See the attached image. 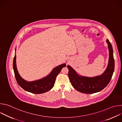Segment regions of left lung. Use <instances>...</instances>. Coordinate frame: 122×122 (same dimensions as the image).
Segmentation results:
<instances>
[{
    "label": "left lung",
    "mask_w": 122,
    "mask_h": 122,
    "mask_svg": "<svg viewBox=\"0 0 122 122\" xmlns=\"http://www.w3.org/2000/svg\"><path fill=\"white\" fill-rule=\"evenodd\" d=\"M109 50V59L108 66L102 75L95 77L80 76L69 66L68 68V77L73 87L78 91L84 94H93L98 92L110 82L114 70V59L113 55L112 45L107 40Z\"/></svg>",
    "instance_id": "obj_1"
}]
</instances>
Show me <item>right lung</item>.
I'll use <instances>...</instances> for the list:
<instances>
[{
  "instance_id": "1",
  "label": "right lung",
  "mask_w": 122,
  "mask_h": 122,
  "mask_svg": "<svg viewBox=\"0 0 122 122\" xmlns=\"http://www.w3.org/2000/svg\"><path fill=\"white\" fill-rule=\"evenodd\" d=\"M16 56L15 55L13 62V68L17 83L26 91L36 94L45 93L53 88L57 75L61 71L62 68L66 66L65 64L59 65L54 68L51 73L46 77L36 81L29 82L24 80L19 74L16 67Z\"/></svg>"
}]
</instances>
